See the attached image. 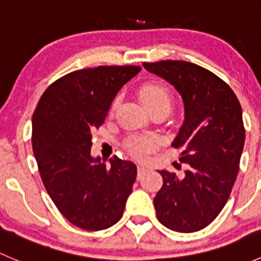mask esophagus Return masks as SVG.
<instances>
[{
    "mask_svg": "<svg viewBox=\"0 0 261 261\" xmlns=\"http://www.w3.org/2000/svg\"><path fill=\"white\" fill-rule=\"evenodd\" d=\"M145 169H146V165H145V164H143V163H140V164H138V174H139V175H140L141 173H143Z\"/></svg>",
    "mask_w": 261,
    "mask_h": 261,
    "instance_id": "34e87169",
    "label": "esophagus"
}]
</instances>
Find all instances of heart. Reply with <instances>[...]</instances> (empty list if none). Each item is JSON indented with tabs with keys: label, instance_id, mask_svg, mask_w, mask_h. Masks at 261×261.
I'll list each match as a JSON object with an SVG mask.
<instances>
[{
	"label": "heart",
	"instance_id": "b5f03b06",
	"mask_svg": "<svg viewBox=\"0 0 261 261\" xmlns=\"http://www.w3.org/2000/svg\"><path fill=\"white\" fill-rule=\"evenodd\" d=\"M139 97L149 112L163 111L165 114L170 111L173 105V94L163 84L147 83L139 88ZM117 106V101L112 105V111ZM128 151L134 155H145L155 147V139L151 136H134L126 143Z\"/></svg>",
	"mask_w": 261,
	"mask_h": 261
}]
</instances>
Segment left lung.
<instances>
[{"instance_id": "obj_1", "label": "left lung", "mask_w": 261, "mask_h": 261, "mask_svg": "<svg viewBox=\"0 0 261 261\" xmlns=\"http://www.w3.org/2000/svg\"><path fill=\"white\" fill-rule=\"evenodd\" d=\"M172 84L184 103V122L172 145L187 169L181 178L159 170L158 220L177 232H196L215 220L230 197L245 143L243 110L232 89L210 70L184 60L143 63Z\"/></svg>"}]
</instances>
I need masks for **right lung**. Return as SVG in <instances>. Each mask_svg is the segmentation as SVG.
I'll return each mask as SVG.
<instances>
[{
    "instance_id": "add662e5",
    "label": "right lung",
    "mask_w": 261,
    "mask_h": 261,
    "mask_svg": "<svg viewBox=\"0 0 261 261\" xmlns=\"http://www.w3.org/2000/svg\"><path fill=\"white\" fill-rule=\"evenodd\" d=\"M140 70L136 65L75 70L44 92L33 115V150L46 192L83 230L114 226L133 192L136 165L114 156L107 167L91 155V139L117 92Z\"/></svg>"
}]
</instances>
